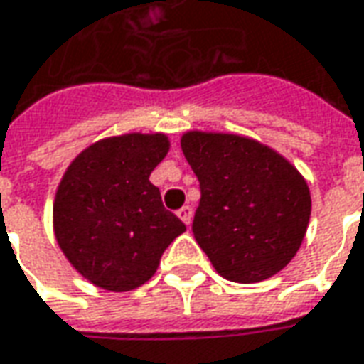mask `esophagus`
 I'll list each match as a JSON object with an SVG mask.
<instances>
[{
  "label": "esophagus",
  "instance_id": "esophagus-1",
  "mask_svg": "<svg viewBox=\"0 0 364 364\" xmlns=\"http://www.w3.org/2000/svg\"><path fill=\"white\" fill-rule=\"evenodd\" d=\"M177 217L181 218L183 223L189 226L191 220H193V208H191L189 205H185V207H181L179 210H177Z\"/></svg>",
  "mask_w": 364,
  "mask_h": 364
}]
</instances>
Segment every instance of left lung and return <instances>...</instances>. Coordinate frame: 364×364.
<instances>
[{
	"label": "left lung",
	"mask_w": 364,
	"mask_h": 364,
	"mask_svg": "<svg viewBox=\"0 0 364 364\" xmlns=\"http://www.w3.org/2000/svg\"><path fill=\"white\" fill-rule=\"evenodd\" d=\"M181 149L200 183L193 235L223 278L254 284L286 268L304 242V175L258 139L191 129Z\"/></svg>",
	"instance_id": "obj_1"
}]
</instances>
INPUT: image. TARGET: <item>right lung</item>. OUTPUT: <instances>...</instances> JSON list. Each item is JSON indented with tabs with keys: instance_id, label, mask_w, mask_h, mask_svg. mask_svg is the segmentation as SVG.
<instances>
[{
	"instance_id": "obj_1",
	"label": "right lung",
	"mask_w": 364,
	"mask_h": 364,
	"mask_svg": "<svg viewBox=\"0 0 364 364\" xmlns=\"http://www.w3.org/2000/svg\"><path fill=\"white\" fill-rule=\"evenodd\" d=\"M169 146L161 132L98 139L70 161L58 183L55 238L73 268L94 286L139 288L156 274L165 248L185 232L149 181Z\"/></svg>"
}]
</instances>
